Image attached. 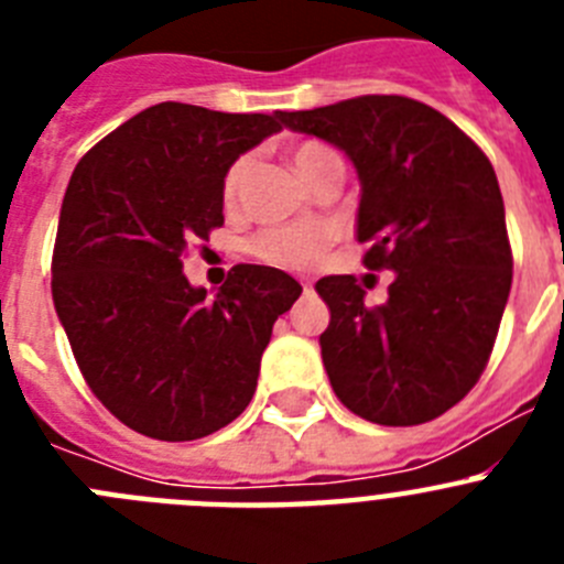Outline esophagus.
Returning a JSON list of instances; mask_svg holds the SVG:
<instances>
[{"label": "esophagus", "mask_w": 564, "mask_h": 564, "mask_svg": "<svg viewBox=\"0 0 564 564\" xmlns=\"http://www.w3.org/2000/svg\"><path fill=\"white\" fill-rule=\"evenodd\" d=\"M299 282H302V288H305V293L313 291V282H311V279H299Z\"/></svg>", "instance_id": "1"}]
</instances>
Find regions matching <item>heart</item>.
Returning a JSON list of instances; mask_svg holds the SVG:
<instances>
[{
	"instance_id": "heart-1",
	"label": "heart",
	"mask_w": 564,
	"mask_h": 564,
	"mask_svg": "<svg viewBox=\"0 0 564 564\" xmlns=\"http://www.w3.org/2000/svg\"><path fill=\"white\" fill-rule=\"evenodd\" d=\"M336 154L333 149H327L325 143L318 141H302L291 149V161L299 169L302 177H311L313 169L318 163ZM248 158H237V161L228 166L226 177H223V200L234 203L237 200L239 183L246 177ZM333 231L327 226H318V223H299V226H271L262 228L257 237L251 239V253L268 265L288 268V271H302V268L316 265L322 253L330 248Z\"/></svg>"
}]
</instances>
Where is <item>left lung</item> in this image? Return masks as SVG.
Here are the masks:
<instances>
[{
    "label": "left lung",
    "instance_id": "obj_1",
    "mask_svg": "<svg viewBox=\"0 0 564 564\" xmlns=\"http://www.w3.org/2000/svg\"><path fill=\"white\" fill-rule=\"evenodd\" d=\"M293 132L341 149L361 181L364 265L395 271L370 307L352 276H325L330 325L318 336L338 401L381 426H415L477 383L511 291V246L497 174L437 109L403 96H358L282 112Z\"/></svg>",
    "mask_w": 564,
    "mask_h": 564
}]
</instances>
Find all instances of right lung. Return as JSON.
Returning a JSON list of instances; mask_svg holds the SVG:
<instances>
[{"instance_id": "add662e5", "label": "right lung", "mask_w": 564, "mask_h": 564, "mask_svg": "<svg viewBox=\"0 0 564 564\" xmlns=\"http://www.w3.org/2000/svg\"><path fill=\"white\" fill-rule=\"evenodd\" d=\"M282 129V112L163 101L78 161L53 248V305L84 381L129 430L197 441L242 415L273 322L302 293L268 265H234L217 296L183 253L223 226V177Z\"/></svg>"}]
</instances>
